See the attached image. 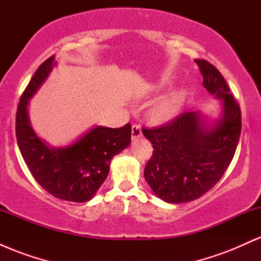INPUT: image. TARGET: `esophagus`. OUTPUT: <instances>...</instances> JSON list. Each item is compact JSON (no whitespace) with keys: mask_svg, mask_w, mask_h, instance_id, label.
Masks as SVG:
<instances>
[{"mask_svg":"<svg viewBox=\"0 0 261 261\" xmlns=\"http://www.w3.org/2000/svg\"><path fill=\"white\" fill-rule=\"evenodd\" d=\"M131 135H133V140H137L139 137L142 136V128H141L140 125H133V127H131Z\"/></svg>","mask_w":261,"mask_h":261,"instance_id":"34e87169","label":"esophagus"}]
</instances>
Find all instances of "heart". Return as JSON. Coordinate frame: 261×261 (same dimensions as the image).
Returning a JSON list of instances; mask_svg holds the SVG:
<instances>
[{
	"label": "heart",
	"instance_id": "b5f03b06",
	"mask_svg": "<svg viewBox=\"0 0 261 261\" xmlns=\"http://www.w3.org/2000/svg\"><path fill=\"white\" fill-rule=\"evenodd\" d=\"M184 95L185 94L182 92H176L170 97L160 101L151 110V114H149L151 120L155 124H162V122H166L174 118L180 109L182 100H184Z\"/></svg>",
	"mask_w": 261,
	"mask_h": 261
}]
</instances>
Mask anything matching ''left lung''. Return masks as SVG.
I'll return each mask as SVG.
<instances>
[{
    "label": "left lung",
    "mask_w": 261,
    "mask_h": 261,
    "mask_svg": "<svg viewBox=\"0 0 261 261\" xmlns=\"http://www.w3.org/2000/svg\"><path fill=\"white\" fill-rule=\"evenodd\" d=\"M202 85L222 100L220 120L208 127L199 112L182 113L158 127H143L153 146L145 179L160 199L182 203L207 193L228 168L242 128L241 107L220 71L206 60L196 59Z\"/></svg>",
    "instance_id": "left-lung-1"
}]
</instances>
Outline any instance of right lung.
Returning <instances> with one entry per match:
<instances>
[{"instance_id": "add662e5", "label": "right lung", "mask_w": 261, "mask_h": 261, "mask_svg": "<svg viewBox=\"0 0 261 261\" xmlns=\"http://www.w3.org/2000/svg\"><path fill=\"white\" fill-rule=\"evenodd\" d=\"M54 65L55 56L39 66L20 97L16 115L18 147L32 175L47 193L66 201L86 202L107 179L114 155L130 145L131 125L118 128L95 126L72 145L49 147L31 126L28 104Z\"/></svg>"}]
</instances>
